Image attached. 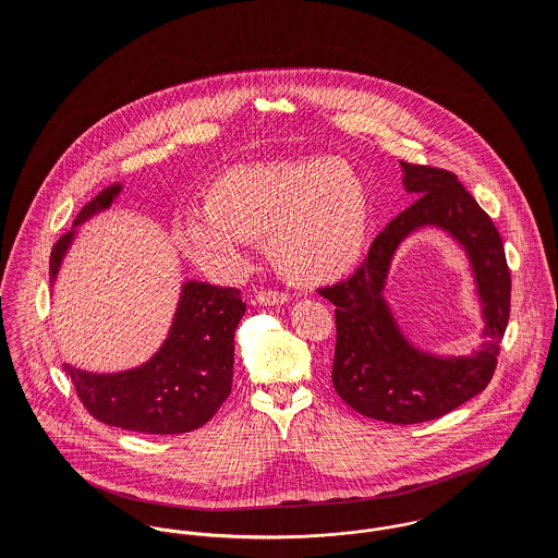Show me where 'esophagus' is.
<instances>
[{
    "mask_svg": "<svg viewBox=\"0 0 558 558\" xmlns=\"http://www.w3.org/2000/svg\"><path fill=\"white\" fill-rule=\"evenodd\" d=\"M255 301L259 303V305H283V303H288L290 301V296L286 294V292H275V290H259L257 294H255Z\"/></svg>",
    "mask_w": 558,
    "mask_h": 558,
    "instance_id": "obj_1",
    "label": "esophagus"
}]
</instances>
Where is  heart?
Returning <instances> with one entry per match:
<instances>
[{
	"instance_id": "obj_1",
	"label": "heart",
	"mask_w": 558,
	"mask_h": 558,
	"mask_svg": "<svg viewBox=\"0 0 558 558\" xmlns=\"http://www.w3.org/2000/svg\"><path fill=\"white\" fill-rule=\"evenodd\" d=\"M369 195L341 160L246 162L221 171L175 236L189 257L221 275L246 268L251 240L266 238L275 268L303 288L343 279L369 236Z\"/></svg>"
}]
</instances>
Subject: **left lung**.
Returning a JSON list of instances; mask_svg holds the SVG:
<instances>
[{"instance_id":"8db88e82","label":"left lung","mask_w":558,"mask_h":558,"mask_svg":"<svg viewBox=\"0 0 558 558\" xmlns=\"http://www.w3.org/2000/svg\"><path fill=\"white\" fill-rule=\"evenodd\" d=\"M403 186L418 195L374 239L367 259L341 283L319 294L335 305L332 387L356 412L412 425L438 418L478 396L494 376L509 322L511 275L492 219L456 173L403 162ZM434 225L458 239L472 259L486 339L469 357H434L416 351L398 330L381 290L400 240Z\"/></svg>"}]
</instances>
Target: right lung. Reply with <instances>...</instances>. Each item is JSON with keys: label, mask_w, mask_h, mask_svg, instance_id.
I'll list each match as a JSON object with an SVG mask.
<instances>
[{"label": "right lung", "mask_w": 558, "mask_h": 558, "mask_svg": "<svg viewBox=\"0 0 558 558\" xmlns=\"http://www.w3.org/2000/svg\"><path fill=\"white\" fill-rule=\"evenodd\" d=\"M120 184L100 191L81 208L75 226L53 244L49 272L56 279L77 226L109 208ZM246 305L236 288L199 281L182 286L171 330L142 367L89 374L64 365L85 410L105 425L142 434H184L208 423L230 398L234 332Z\"/></svg>", "instance_id": "obj_1"}]
</instances>
